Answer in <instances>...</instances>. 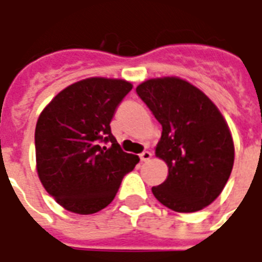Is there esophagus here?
Masks as SVG:
<instances>
[{
  "label": "esophagus",
  "mask_w": 262,
  "mask_h": 262,
  "mask_svg": "<svg viewBox=\"0 0 262 262\" xmlns=\"http://www.w3.org/2000/svg\"><path fill=\"white\" fill-rule=\"evenodd\" d=\"M150 159H151V153H150V151H147V150H146V151H143V153L140 154V160H142V161H148Z\"/></svg>",
  "instance_id": "34e87169"
}]
</instances>
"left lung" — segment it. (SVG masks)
I'll use <instances>...</instances> for the list:
<instances>
[{
  "label": "left lung",
  "mask_w": 262,
  "mask_h": 262,
  "mask_svg": "<svg viewBox=\"0 0 262 262\" xmlns=\"http://www.w3.org/2000/svg\"><path fill=\"white\" fill-rule=\"evenodd\" d=\"M136 92L163 127L156 156L168 177L151 188L157 201L181 213L219 196L234 163L230 129L217 106L199 88L178 77L151 78Z\"/></svg>",
  "instance_id": "8db88e82"
}]
</instances>
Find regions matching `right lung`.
Returning a JSON list of instances; mask_svg holds the SVG:
<instances>
[{"mask_svg":"<svg viewBox=\"0 0 262 262\" xmlns=\"http://www.w3.org/2000/svg\"><path fill=\"white\" fill-rule=\"evenodd\" d=\"M133 85L91 77L60 91L35 130L36 170L45 189L66 210L97 213L114 201L122 178L139 163L111 133V120Z\"/></svg>","mask_w":262,"mask_h":262,"instance_id":"right-lung-1","label":"right lung"}]
</instances>
